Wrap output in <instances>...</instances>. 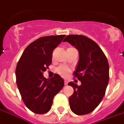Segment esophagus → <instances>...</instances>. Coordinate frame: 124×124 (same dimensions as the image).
Segmentation results:
<instances>
[{
	"label": "esophagus",
	"mask_w": 124,
	"mask_h": 124,
	"mask_svg": "<svg viewBox=\"0 0 124 124\" xmlns=\"http://www.w3.org/2000/svg\"><path fill=\"white\" fill-rule=\"evenodd\" d=\"M68 84V82L67 80H65V85H67Z\"/></svg>",
	"instance_id": "34e87169"
}]
</instances>
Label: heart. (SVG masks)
<instances>
[{"label":"heart","mask_w":124,"mask_h":124,"mask_svg":"<svg viewBox=\"0 0 124 124\" xmlns=\"http://www.w3.org/2000/svg\"><path fill=\"white\" fill-rule=\"evenodd\" d=\"M72 49H74L73 48H68L67 50H72ZM57 72L59 74H60L61 76H63V77H65L69 74L70 72V69L69 68L66 67H63V66H60L57 69Z\"/></svg>","instance_id":"1"}]
</instances>
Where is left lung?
<instances>
[{
    "instance_id": "left-lung-1",
    "label": "left lung",
    "mask_w": 124,
    "mask_h": 124,
    "mask_svg": "<svg viewBox=\"0 0 124 124\" xmlns=\"http://www.w3.org/2000/svg\"><path fill=\"white\" fill-rule=\"evenodd\" d=\"M63 42L74 46L79 52V61L74 78L81 82L68 85L74 89L70 97V108L74 114L84 115L93 111L102 101L109 80V65L105 54L98 44L84 35L70 34Z\"/></svg>"
}]
</instances>
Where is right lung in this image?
<instances>
[{
  "mask_svg": "<svg viewBox=\"0 0 124 124\" xmlns=\"http://www.w3.org/2000/svg\"><path fill=\"white\" fill-rule=\"evenodd\" d=\"M65 34L40 37L25 49L16 69V83L26 107L36 114H44L51 108L53 99L64 86L59 74L47 79L43 72L52 63L53 50Z\"/></svg>",
  "mask_w": 124,
  "mask_h": 124,
  "instance_id": "1",
  "label": "right lung"
}]
</instances>
